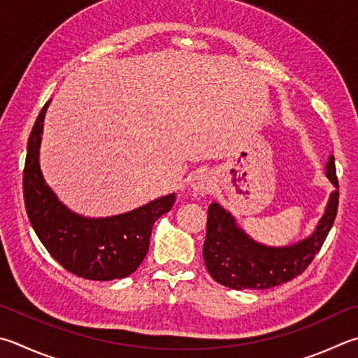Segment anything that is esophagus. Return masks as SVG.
Listing matches in <instances>:
<instances>
[{
	"mask_svg": "<svg viewBox=\"0 0 358 358\" xmlns=\"http://www.w3.org/2000/svg\"><path fill=\"white\" fill-rule=\"evenodd\" d=\"M213 186H214V178L210 172L200 171L197 173H194L192 178L189 180V187L196 194H200V196L211 192Z\"/></svg>",
	"mask_w": 358,
	"mask_h": 358,
	"instance_id": "obj_1",
	"label": "esophagus"
}]
</instances>
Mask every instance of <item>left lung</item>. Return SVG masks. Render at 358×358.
<instances>
[{
    "mask_svg": "<svg viewBox=\"0 0 358 358\" xmlns=\"http://www.w3.org/2000/svg\"><path fill=\"white\" fill-rule=\"evenodd\" d=\"M326 177L335 186L322 217L310 236L294 244L275 247L253 239L235 216L217 201L208 206L203 259L210 275L231 289H268L287 283L308 268L332 229L338 210V180L330 155Z\"/></svg>",
    "mask_w": 358,
    "mask_h": 358,
    "instance_id": "left-lung-1",
    "label": "left lung"
}]
</instances>
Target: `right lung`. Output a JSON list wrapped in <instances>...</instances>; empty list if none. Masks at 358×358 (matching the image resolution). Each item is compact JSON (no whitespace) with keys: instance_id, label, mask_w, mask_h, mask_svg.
Listing matches in <instances>:
<instances>
[{"instance_id":"right-lung-1","label":"right lung","mask_w":358,"mask_h":358,"mask_svg":"<svg viewBox=\"0 0 358 358\" xmlns=\"http://www.w3.org/2000/svg\"><path fill=\"white\" fill-rule=\"evenodd\" d=\"M50 101L32 127L23 171L24 205L32 229L50 255L71 274L99 282L133 274L147 255L153 224L171 211L175 194L108 217H86L71 211L47 185L38 162Z\"/></svg>"}]
</instances>
